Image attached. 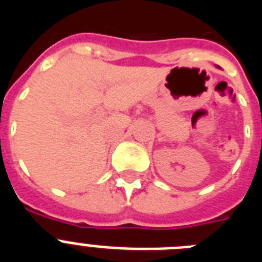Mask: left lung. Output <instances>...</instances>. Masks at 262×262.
Instances as JSON below:
<instances>
[{"label": "left lung", "instance_id": "obj_1", "mask_svg": "<svg viewBox=\"0 0 262 262\" xmlns=\"http://www.w3.org/2000/svg\"><path fill=\"white\" fill-rule=\"evenodd\" d=\"M217 67V66H216ZM217 68H221V67H217Z\"/></svg>", "mask_w": 262, "mask_h": 262}]
</instances>
